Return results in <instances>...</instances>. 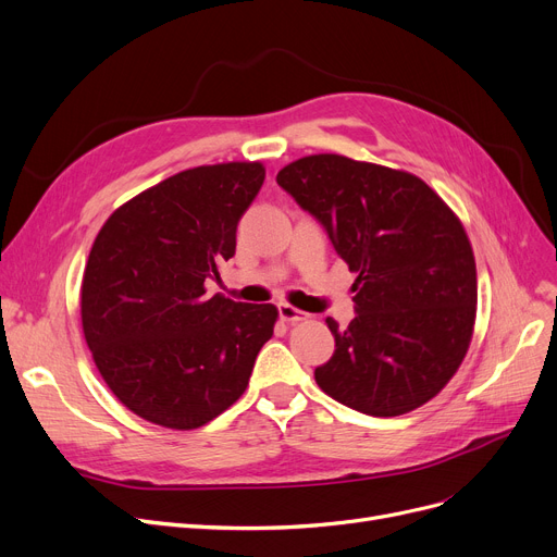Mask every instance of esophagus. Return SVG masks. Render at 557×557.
<instances>
[{"label": "esophagus", "instance_id": "1", "mask_svg": "<svg viewBox=\"0 0 557 557\" xmlns=\"http://www.w3.org/2000/svg\"><path fill=\"white\" fill-rule=\"evenodd\" d=\"M280 318L282 320H286V323H298V320H307L309 318V313H305V311H300L298 307H294V305H280Z\"/></svg>", "mask_w": 557, "mask_h": 557}]
</instances>
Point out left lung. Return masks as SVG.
<instances>
[{
	"instance_id": "8db88e82",
	"label": "left lung",
	"mask_w": 557,
	"mask_h": 557,
	"mask_svg": "<svg viewBox=\"0 0 557 557\" xmlns=\"http://www.w3.org/2000/svg\"><path fill=\"white\" fill-rule=\"evenodd\" d=\"M277 185L359 273L357 318L347 330L327 318L336 349L315 384L366 416L416 411L451 382L474 334L476 261L460 219L418 175L336 153L286 164Z\"/></svg>"
}]
</instances>
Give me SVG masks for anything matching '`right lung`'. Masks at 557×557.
<instances>
[{
    "label": "right lung",
    "instance_id": "add662e5",
    "mask_svg": "<svg viewBox=\"0 0 557 557\" xmlns=\"http://www.w3.org/2000/svg\"><path fill=\"white\" fill-rule=\"evenodd\" d=\"M267 178L261 162L202 164L116 208L81 284V323L106 386L141 420L191 431L248 388L275 305L208 294L237 248V223Z\"/></svg>",
    "mask_w": 557,
    "mask_h": 557
}]
</instances>
